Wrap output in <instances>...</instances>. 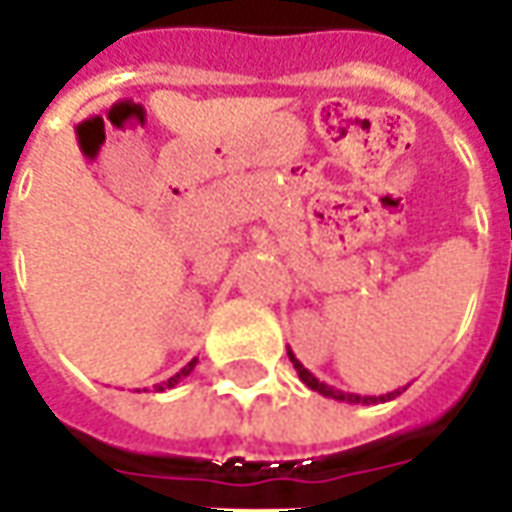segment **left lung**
<instances>
[{
	"mask_svg": "<svg viewBox=\"0 0 512 512\" xmlns=\"http://www.w3.org/2000/svg\"><path fill=\"white\" fill-rule=\"evenodd\" d=\"M289 360L294 362V368H297V377L303 379L311 391H317V394H323V397H328V399H337V402H348V405H377V402H391V399H397L399 394L405 391V388H402V391L397 388V391H391V394H379V397H360V394H348V391H340V388H334V385L320 382V379L314 377V374H311L303 362L291 354V348H289Z\"/></svg>",
	"mask_w": 512,
	"mask_h": 512,
	"instance_id": "obj_1",
	"label": "left lung"
}]
</instances>
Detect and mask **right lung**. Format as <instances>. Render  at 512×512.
Masks as SVG:
<instances>
[{
    "label": "right lung",
    "mask_w": 512,
    "mask_h": 512,
    "mask_svg": "<svg viewBox=\"0 0 512 512\" xmlns=\"http://www.w3.org/2000/svg\"><path fill=\"white\" fill-rule=\"evenodd\" d=\"M195 362H198V360L186 362L184 368H181V371H178V374H175V377H169L167 382H161V385H158V391H164V388H175V385H178V382H181V379L189 377V374H192V368H195Z\"/></svg>",
    "instance_id": "right-lung-1"
}]
</instances>
